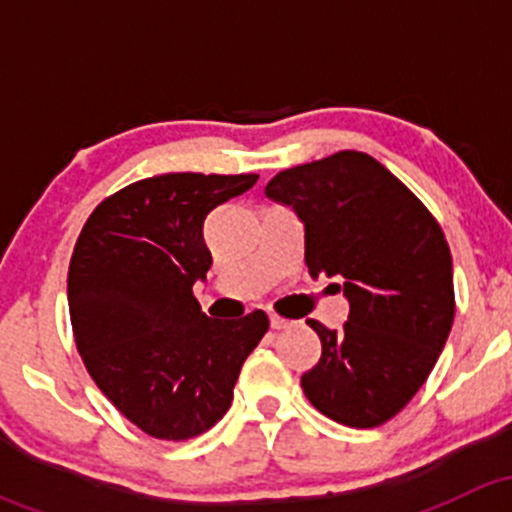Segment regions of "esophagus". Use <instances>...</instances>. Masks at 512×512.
Listing matches in <instances>:
<instances>
[{
	"instance_id": "obj_1",
	"label": "esophagus",
	"mask_w": 512,
	"mask_h": 512,
	"mask_svg": "<svg viewBox=\"0 0 512 512\" xmlns=\"http://www.w3.org/2000/svg\"><path fill=\"white\" fill-rule=\"evenodd\" d=\"M287 319H282L280 314H270V327L272 329H285L287 327Z\"/></svg>"
}]
</instances>
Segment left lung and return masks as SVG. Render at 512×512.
<instances>
[{"label": "left lung", "instance_id": "8db88e82", "mask_svg": "<svg viewBox=\"0 0 512 512\" xmlns=\"http://www.w3.org/2000/svg\"><path fill=\"white\" fill-rule=\"evenodd\" d=\"M265 195L304 223L309 275L342 277L349 299L342 329L307 322L322 356L302 376L304 396L344 426H381L414 399L451 334L453 262L441 225L359 151L282 170Z\"/></svg>", "mask_w": 512, "mask_h": 512}]
</instances>
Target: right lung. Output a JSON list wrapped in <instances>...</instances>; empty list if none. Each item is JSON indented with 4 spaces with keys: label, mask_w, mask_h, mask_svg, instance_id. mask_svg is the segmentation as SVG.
<instances>
[{
    "label": "right lung",
    "mask_w": 512,
    "mask_h": 512,
    "mask_svg": "<svg viewBox=\"0 0 512 512\" xmlns=\"http://www.w3.org/2000/svg\"><path fill=\"white\" fill-rule=\"evenodd\" d=\"M257 178L138 180L103 200L76 240L69 265L76 349L103 396L148 436L188 441L213 428L270 327L262 309L210 319L193 294L213 265L205 218Z\"/></svg>",
    "instance_id": "add662e5"
}]
</instances>
